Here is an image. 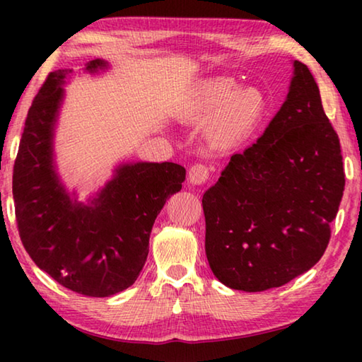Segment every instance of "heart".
Returning <instances> with one entry per match:
<instances>
[{
	"label": "heart",
	"instance_id": "b5f03b06",
	"mask_svg": "<svg viewBox=\"0 0 362 362\" xmlns=\"http://www.w3.org/2000/svg\"><path fill=\"white\" fill-rule=\"evenodd\" d=\"M231 139H233L231 134H225V136L220 137L218 144H220V145H226V144H230V142H231Z\"/></svg>",
	"mask_w": 362,
	"mask_h": 362
}]
</instances>
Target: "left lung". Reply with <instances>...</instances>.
<instances>
[{
    "instance_id": "1",
    "label": "left lung",
    "mask_w": 362,
    "mask_h": 362,
    "mask_svg": "<svg viewBox=\"0 0 362 362\" xmlns=\"http://www.w3.org/2000/svg\"><path fill=\"white\" fill-rule=\"evenodd\" d=\"M105 69L107 62L93 60L84 71ZM73 73H49L28 110L12 174L16 220L23 247L42 272L83 296L108 297L136 283L153 223L182 189L185 169L175 163L119 164L105 187L79 203L54 164V131Z\"/></svg>"
}]
</instances>
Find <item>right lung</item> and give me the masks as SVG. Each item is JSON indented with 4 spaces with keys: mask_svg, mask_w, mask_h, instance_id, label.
<instances>
[{
    "mask_svg": "<svg viewBox=\"0 0 362 362\" xmlns=\"http://www.w3.org/2000/svg\"><path fill=\"white\" fill-rule=\"evenodd\" d=\"M305 95V88H292L263 136L233 155L203 196L207 260L231 289L283 286L308 272L327 247L345 174L321 97L313 105ZM308 101L309 124L281 138Z\"/></svg>",
    "mask_w": 362,
    "mask_h": 362,
    "instance_id": "right-lung-1",
    "label": "right lung"
}]
</instances>
